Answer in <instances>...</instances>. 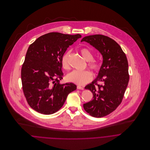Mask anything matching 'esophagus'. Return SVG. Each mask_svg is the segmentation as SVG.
<instances>
[{
  "label": "esophagus",
  "mask_w": 150,
  "mask_h": 150,
  "mask_svg": "<svg viewBox=\"0 0 150 150\" xmlns=\"http://www.w3.org/2000/svg\"><path fill=\"white\" fill-rule=\"evenodd\" d=\"M77 88L78 89H81V90H83L84 89V87H83V86H77Z\"/></svg>",
  "instance_id": "34e87169"
}]
</instances>
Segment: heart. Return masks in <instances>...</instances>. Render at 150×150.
<instances>
[{"label": "heart", "mask_w": 150, "mask_h": 150, "mask_svg": "<svg viewBox=\"0 0 150 150\" xmlns=\"http://www.w3.org/2000/svg\"><path fill=\"white\" fill-rule=\"evenodd\" d=\"M80 52L86 61L88 62V66L94 71H98L100 69V63L96 60H94L93 54L89 49L83 48L81 49ZM70 51L66 52L63 55L61 59V64L62 67L65 70L70 69V65L69 63V57ZM92 74L88 70L79 71L73 70L69 73L66 76V80L67 81L74 83L77 85L83 86L91 81L92 79Z\"/></svg>", "instance_id": "b5f03b06"}]
</instances>
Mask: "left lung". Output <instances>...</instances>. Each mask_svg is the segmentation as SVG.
<instances>
[{
	"instance_id": "8db88e82",
	"label": "left lung",
	"mask_w": 150,
	"mask_h": 150,
	"mask_svg": "<svg viewBox=\"0 0 150 150\" xmlns=\"http://www.w3.org/2000/svg\"><path fill=\"white\" fill-rule=\"evenodd\" d=\"M95 47L103 57L97 77L85 88L93 93V99L83 105L91 116L101 118L114 111L121 104L128 84V63L120 45L102 35L86 36L81 41ZM99 81L103 83L98 85Z\"/></svg>"
}]
</instances>
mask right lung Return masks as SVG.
<instances>
[{
  "instance_id": "add662e5",
  "label": "right lung",
  "mask_w": 150,
  "mask_h": 150,
  "mask_svg": "<svg viewBox=\"0 0 150 150\" xmlns=\"http://www.w3.org/2000/svg\"><path fill=\"white\" fill-rule=\"evenodd\" d=\"M81 35L51 32L30 45L21 69L24 95L37 112L49 115L63 106L67 95L77 89L73 83L61 84V59L67 48Z\"/></svg>"
}]
</instances>
